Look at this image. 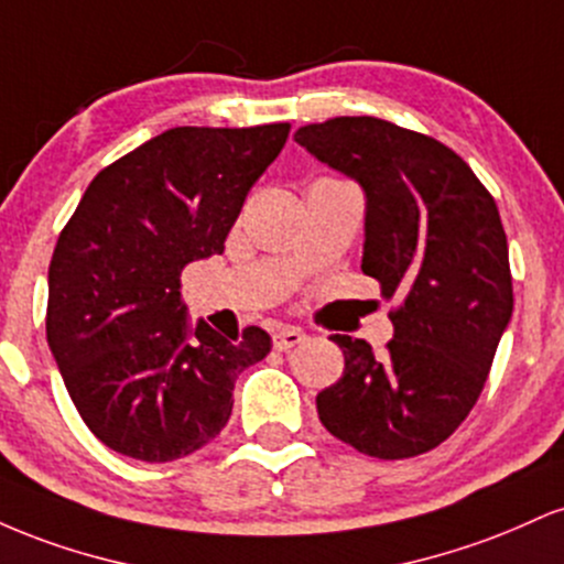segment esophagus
<instances>
[{"instance_id":"34e87169","label":"esophagus","mask_w":564,"mask_h":564,"mask_svg":"<svg viewBox=\"0 0 564 564\" xmlns=\"http://www.w3.org/2000/svg\"><path fill=\"white\" fill-rule=\"evenodd\" d=\"M304 339H307V334L300 332V328H278V332L273 334V345H275V349H281V352L302 345Z\"/></svg>"}]
</instances>
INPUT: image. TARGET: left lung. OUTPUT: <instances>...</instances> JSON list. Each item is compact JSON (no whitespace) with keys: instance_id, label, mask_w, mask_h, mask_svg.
<instances>
[{"instance_id":"left-lung-1","label":"left lung","mask_w":564,"mask_h":564,"mask_svg":"<svg viewBox=\"0 0 564 564\" xmlns=\"http://www.w3.org/2000/svg\"><path fill=\"white\" fill-rule=\"evenodd\" d=\"M294 140L364 187L360 268L398 302L387 352L332 336L345 373L318 392L321 422L373 458L437 448L480 398L514 307L496 200L448 145L392 121L336 116Z\"/></svg>"}]
</instances>
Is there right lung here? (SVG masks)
I'll return each instance as SVG.
<instances>
[{"label": "right lung", "instance_id": "right-lung-1", "mask_svg": "<svg viewBox=\"0 0 564 564\" xmlns=\"http://www.w3.org/2000/svg\"><path fill=\"white\" fill-rule=\"evenodd\" d=\"M289 124L174 127L89 183L50 262L47 341L89 432L138 462L204 448L228 424L232 387L273 341L249 326H191L185 264L223 254L246 193Z\"/></svg>", "mask_w": 564, "mask_h": 564}]
</instances>
